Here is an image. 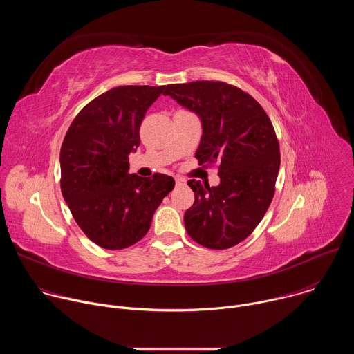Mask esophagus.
I'll return each mask as SVG.
<instances>
[{
    "mask_svg": "<svg viewBox=\"0 0 354 354\" xmlns=\"http://www.w3.org/2000/svg\"><path fill=\"white\" fill-rule=\"evenodd\" d=\"M175 183H176V186H183L186 182L182 179V178H176V180H175Z\"/></svg>",
    "mask_w": 354,
    "mask_h": 354,
    "instance_id": "1",
    "label": "esophagus"
}]
</instances>
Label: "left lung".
<instances>
[{
  "label": "left lung",
  "instance_id": "left-lung-1",
  "mask_svg": "<svg viewBox=\"0 0 354 354\" xmlns=\"http://www.w3.org/2000/svg\"><path fill=\"white\" fill-rule=\"evenodd\" d=\"M164 95L201 122L198 165L220 164L217 186L187 182L194 203L183 217L186 231L206 248H231L252 234L272 203L280 168L272 122L249 93L221 81L172 84Z\"/></svg>",
  "mask_w": 354,
  "mask_h": 354
}]
</instances>
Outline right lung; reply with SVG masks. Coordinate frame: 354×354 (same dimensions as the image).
<instances>
[{
    "label": "right lung",
    "mask_w": 354,
    "mask_h": 354,
    "mask_svg": "<svg viewBox=\"0 0 354 354\" xmlns=\"http://www.w3.org/2000/svg\"><path fill=\"white\" fill-rule=\"evenodd\" d=\"M162 86L124 85L99 95L73 120L60 151L62 193L84 234L116 250L149 230L174 178L129 174V154L140 145V124Z\"/></svg>",
    "instance_id": "1"
}]
</instances>
